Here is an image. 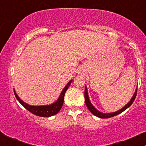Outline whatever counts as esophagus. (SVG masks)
<instances>
[{
  "label": "esophagus",
  "instance_id": "esophagus-1",
  "mask_svg": "<svg viewBox=\"0 0 146 146\" xmlns=\"http://www.w3.org/2000/svg\"><path fill=\"white\" fill-rule=\"evenodd\" d=\"M78 73L79 74H82V75H84V74H85V70H84V69H82L81 68L80 70H79V71H78Z\"/></svg>",
  "mask_w": 146,
  "mask_h": 146
}]
</instances>
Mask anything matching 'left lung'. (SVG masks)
Instances as JSON below:
<instances>
[{
	"label": "left lung",
	"instance_id": "left-lung-1",
	"mask_svg": "<svg viewBox=\"0 0 146 146\" xmlns=\"http://www.w3.org/2000/svg\"><path fill=\"white\" fill-rule=\"evenodd\" d=\"M136 93H137V88H136V91H135V93L133 94V96L132 98H131L130 101L127 103L126 106H124L121 109L119 110L116 111V112H110V113H103V112H100L99 110H98L97 109L92 105V103H91L90 101V99H89V96H88V89H87V87L86 86H85V91H84V97H85V103L86 105L87 108H88L90 112L93 114L95 116L98 117L99 118H109V117H112L114 116H116V115H119V114L121 113L122 112H124L125 110H127L129 107L131 106V105L133 103V102L134 101L135 98H136Z\"/></svg>",
	"mask_w": 146,
	"mask_h": 146
}]
</instances>
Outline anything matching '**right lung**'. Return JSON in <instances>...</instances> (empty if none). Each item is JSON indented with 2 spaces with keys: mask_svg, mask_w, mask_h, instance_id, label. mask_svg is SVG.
I'll return each mask as SVG.
<instances>
[{
  "mask_svg": "<svg viewBox=\"0 0 146 146\" xmlns=\"http://www.w3.org/2000/svg\"><path fill=\"white\" fill-rule=\"evenodd\" d=\"M72 82V80H70L67 84V85L63 88L62 91L61 92L59 98L57 99L56 101L50 105H46V106H30V105L24 102L22 99L19 98V96L16 94L15 90L14 89L15 96L16 98L17 99L18 101L20 103V104L25 107L30 112H31L34 115H37V116L48 117L53 116V115H56L60 110V109L62 107L63 103H64V94H65L66 91L68 89L69 86H70Z\"/></svg>",
  "mask_w": 146,
  "mask_h": 146,
  "instance_id": "add662e5",
  "label": "right lung"
}]
</instances>
